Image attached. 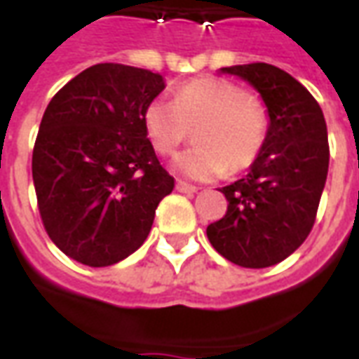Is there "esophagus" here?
<instances>
[{
  "label": "esophagus",
  "mask_w": 359,
  "mask_h": 359,
  "mask_svg": "<svg viewBox=\"0 0 359 359\" xmlns=\"http://www.w3.org/2000/svg\"><path fill=\"white\" fill-rule=\"evenodd\" d=\"M176 189L180 191V193H187V195H195L196 191H198L195 185H189V183L182 182V180H177L176 182Z\"/></svg>",
  "instance_id": "34e87169"
}]
</instances>
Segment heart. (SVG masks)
Here are the masks:
<instances>
[{"label": "heart", "instance_id": "heart-1", "mask_svg": "<svg viewBox=\"0 0 359 359\" xmlns=\"http://www.w3.org/2000/svg\"><path fill=\"white\" fill-rule=\"evenodd\" d=\"M266 113L257 100L231 81L202 77L185 83L174 100H151L144 130L161 155H170L195 128L196 144L174 157L177 174L212 182L227 168L241 172L259 157L266 140Z\"/></svg>", "mask_w": 359, "mask_h": 359}]
</instances>
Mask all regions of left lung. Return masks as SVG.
Returning a JSON list of instances; mask_svg holds the SVG:
<instances>
[{"label":"left lung","instance_id":"1","mask_svg":"<svg viewBox=\"0 0 359 359\" xmlns=\"http://www.w3.org/2000/svg\"><path fill=\"white\" fill-rule=\"evenodd\" d=\"M219 72L259 93L269 126L250 172L219 189L227 214L210 223L206 234L234 265L265 269L292 255L314 225L330 168L327 126L314 96L284 69L255 62Z\"/></svg>","mask_w":359,"mask_h":359}]
</instances>
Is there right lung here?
I'll use <instances>...</instances> for the list:
<instances>
[{"mask_svg": "<svg viewBox=\"0 0 359 359\" xmlns=\"http://www.w3.org/2000/svg\"><path fill=\"white\" fill-rule=\"evenodd\" d=\"M164 77L96 64L58 90L43 113L32 176L50 241L77 263L109 266L147 238L174 189L144 130V109Z\"/></svg>", "mask_w": 359, "mask_h": 359, "instance_id": "obj_1", "label": "right lung"}]
</instances>
